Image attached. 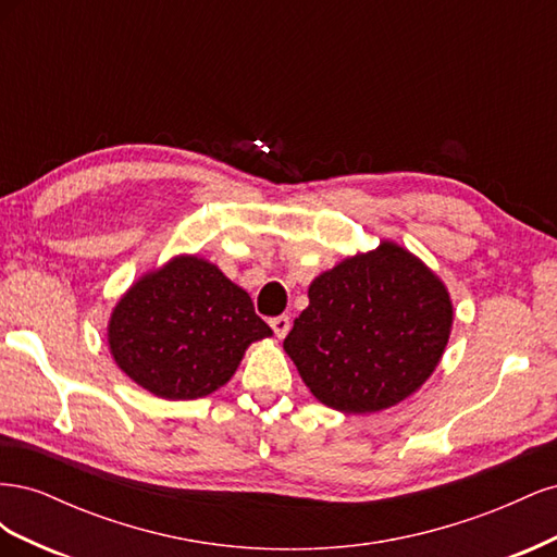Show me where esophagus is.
Returning <instances> with one entry per match:
<instances>
[{"instance_id":"34e87169","label":"esophagus","mask_w":557,"mask_h":557,"mask_svg":"<svg viewBox=\"0 0 557 557\" xmlns=\"http://www.w3.org/2000/svg\"><path fill=\"white\" fill-rule=\"evenodd\" d=\"M269 325H272V330L276 332L278 339H283V336L290 332V318L288 315H276V318L269 320Z\"/></svg>"}]
</instances>
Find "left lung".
<instances>
[{
    "label": "left lung",
    "instance_id": "8db88e82",
    "mask_svg": "<svg viewBox=\"0 0 557 557\" xmlns=\"http://www.w3.org/2000/svg\"><path fill=\"white\" fill-rule=\"evenodd\" d=\"M453 330L446 283L409 248L383 239L309 285L283 348L325 407L376 413L420 391Z\"/></svg>",
    "mask_w": 557,
    "mask_h": 557
}]
</instances>
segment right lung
Returning <instances> with one entry per match:
<instances>
[{
    "label": "right lung",
    "instance_id": "right-lung-1",
    "mask_svg": "<svg viewBox=\"0 0 557 557\" xmlns=\"http://www.w3.org/2000/svg\"><path fill=\"white\" fill-rule=\"evenodd\" d=\"M250 295L218 264L174 256L134 281L107 325L121 372L162 399H197L223 387L250 344L272 336Z\"/></svg>",
    "mask_w": 557,
    "mask_h": 557
}]
</instances>
